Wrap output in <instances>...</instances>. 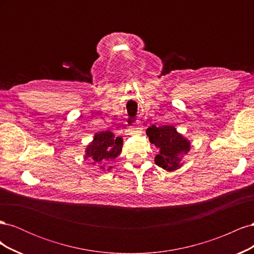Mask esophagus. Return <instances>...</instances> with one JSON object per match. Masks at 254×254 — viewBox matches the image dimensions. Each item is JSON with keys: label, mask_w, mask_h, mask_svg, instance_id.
<instances>
[{"label": "esophagus", "mask_w": 254, "mask_h": 254, "mask_svg": "<svg viewBox=\"0 0 254 254\" xmlns=\"http://www.w3.org/2000/svg\"><path fill=\"white\" fill-rule=\"evenodd\" d=\"M129 132L131 134H136V133H141L142 132V128L141 127H137L135 125L131 126L129 128Z\"/></svg>", "instance_id": "34e87169"}]
</instances>
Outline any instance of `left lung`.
Listing matches in <instances>:
<instances>
[{
    "label": "left lung",
    "mask_w": 254,
    "mask_h": 254,
    "mask_svg": "<svg viewBox=\"0 0 254 254\" xmlns=\"http://www.w3.org/2000/svg\"><path fill=\"white\" fill-rule=\"evenodd\" d=\"M149 141L159 149L155 162L163 170L173 172L182 165L181 160L190 150V142L170 125H152L146 130Z\"/></svg>",
    "instance_id": "obj_1"
}]
</instances>
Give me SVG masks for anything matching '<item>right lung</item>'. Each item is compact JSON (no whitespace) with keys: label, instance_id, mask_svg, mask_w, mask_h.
Returning a JSON list of instances; mask_svg holds the SVG:
<instances>
[{"label":"right lung","instance_id":"1","mask_svg":"<svg viewBox=\"0 0 254 254\" xmlns=\"http://www.w3.org/2000/svg\"><path fill=\"white\" fill-rule=\"evenodd\" d=\"M122 147L123 139L121 136H115L110 131H102L94 135L93 141L88 145L84 157L92 159L94 162H105L117 158L122 151Z\"/></svg>","mask_w":254,"mask_h":254}]
</instances>
